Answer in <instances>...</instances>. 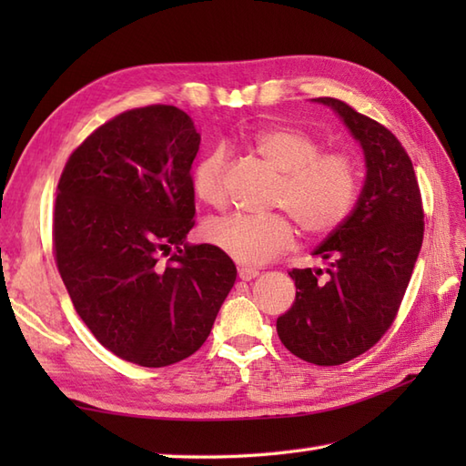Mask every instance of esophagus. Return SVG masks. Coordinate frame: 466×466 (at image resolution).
<instances>
[{
	"instance_id": "obj_1",
	"label": "esophagus",
	"mask_w": 466,
	"mask_h": 466,
	"mask_svg": "<svg viewBox=\"0 0 466 466\" xmlns=\"http://www.w3.org/2000/svg\"><path fill=\"white\" fill-rule=\"evenodd\" d=\"M258 274H260V272L256 270V268H246V266H242V268H238V279H240V280H246V282L254 280Z\"/></svg>"
}]
</instances>
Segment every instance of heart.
<instances>
[{
    "mask_svg": "<svg viewBox=\"0 0 466 466\" xmlns=\"http://www.w3.org/2000/svg\"><path fill=\"white\" fill-rule=\"evenodd\" d=\"M256 150L284 172L274 206L289 212L306 236L334 232L354 210L359 198V166L344 152H322L319 137L292 126H274L254 137ZM228 156L216 147L196 164L192 186L208 206L222 208L230 198ZM206 240L232 260L260 266L294 244L296 228L286 214L254 216L234 212L214 218L204 228Z\"/></svg>",
    "mask_w": 466,
    "mask_h": 466,
    "instance_id": "1",
    "label": "heart"
}]
</instances>
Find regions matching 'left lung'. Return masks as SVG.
I'll list each match as a JSON object with an SVG mask.
<instances>
[{
    "mask_svg": "<svg viewBox=\"0 0 466 466\" xmlns=\"http://www.w3.org/2000/svg\"><path fill=\"white\" fill-rule=\"evenodd\" d=\"M316 102L330 106L360 142L366 180L350 216L314 250L330 262L326 272H289L296 300L276 330L299 359L336 366L372 349L397 319L422 246L424 210L397 136L336 97Z\"/></svg>",
    "mask_w": 466,
    "mask_h": 466,
    "instance_id": "8db88e82",
    "label": "left lung"
}]
</instances>
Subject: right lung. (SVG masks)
<instances>
[{"label":"right lung","instance_id":"obj_1","mask_svg":"<svg viewBox=\"0 0 466 466\" xmlns=\"http://www.w3.org/2000/svg\"><path fill=\"white\" fill-rule=\"evenodd\" d=\"M200 134L174 106L127 110L67 157L52 242L76 312L122 360L162 369L206 342L236 266L194 228Z\"/></svg>","mask_w":466,"mask_h":466}]
</instances>
